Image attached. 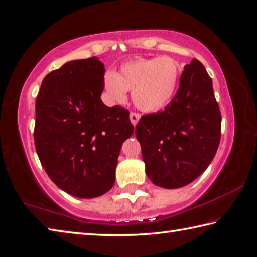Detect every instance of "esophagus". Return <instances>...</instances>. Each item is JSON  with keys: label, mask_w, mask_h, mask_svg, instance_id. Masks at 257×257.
<instances>
[{"label": "esophagus", "mask_w": 257, "mask_h": 257, "mask_svg": "<svg viewBox=\"0 0 257 257\" xmlns=\"http://www.w3.org/2000/svg\"><path fill=\"white\" fill-rule=\"evenodd\" d=\"M140 118H141L140 113H138V112H131V113H130V120H131V123H132L133 126H136L138 124V121H139V119H140Z\"/></svg>", "instance_id": "1"}]
</instances>
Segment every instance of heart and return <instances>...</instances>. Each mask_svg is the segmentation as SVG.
Listing matches in <instances>:
<instances>
[{"mask_svg":"<svg viewBox=\"0 0 257 257\" xmlns=\"http://www.w3.org/2000/svg\"><path fill=\"white\" fill-rule=\"evenodd\" d=\"M181 67L171 57L136 58L121 64L118 73L107 71L103 90L109 101L123 103L127 91L142 111L155 112L165 108L178 89Z\"/></svg>","mask_w":257,"mask_h":257,"instance_id":"b5f03b06","label":"heart"}]
</instances>
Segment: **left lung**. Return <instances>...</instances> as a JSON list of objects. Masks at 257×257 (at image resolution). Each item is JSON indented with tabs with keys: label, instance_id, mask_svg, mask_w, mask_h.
Instances as JSON below:
<instances>
[{
	"label": "left lung",
	"instance_id": "obj_1",
	"mask_svg": "<svg viewBox=\"0 0 257 257\" xmlns=\"http://www.w3.org/2000/svg\"><path fill=\"white\" fill-rule=\"evenodd\" d=\"M136 137L146 173L158 187H184L208 167L220 145L221 112L212 78L200 61L193 59L184 67L170 104L142 116Z\"/></svg>",
	"mask_w": 257,
	"mask_h": 257
}]
</instances>
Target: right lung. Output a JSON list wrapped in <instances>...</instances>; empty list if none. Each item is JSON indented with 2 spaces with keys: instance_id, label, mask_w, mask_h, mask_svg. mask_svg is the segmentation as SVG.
Here are the masks:
<instances>
[{
  "instance_id": "obj_1",
  "label": "right lung",
  "mask_w": 257,
  "mask_h": 257,
  "mask_svg": "<svg viewBox=\"0 0 257 257\" xmlns=\"http://www.w3.org/2000/svg\"><path fill=\"white\" fill-rule=\"evenodd\" d=\"M104 65L96 57L52 70L36 99V153L49 178L78 198L110 190L123 142L132 136L130 112L101 100Z\"/></svg>"
}]
</instances>
